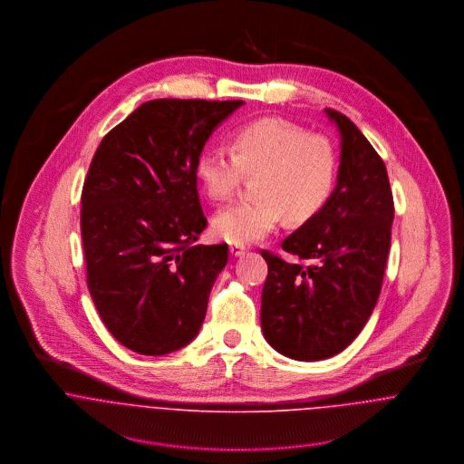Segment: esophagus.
<instances>
[{
	"label": "esophagus",
	"instance_id": "esophagus-1",
	"mask_svg": "<svg viewBox=\"0 0 464 464\" xmlns=\"http://www.w3.org/2000/svg\"><path fill=\"white\" fill-rule=\"evenodd\" d=\"M245 252H246L245 246H241V245H230V254H232V257H241V256H245Z\"/></svg>",
	"mask_w": 464,
	"mask_h": 464
}]
</instances>
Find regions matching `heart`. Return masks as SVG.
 <instances>
[{"mask_svg":"<svg viewBox=\"0 0 464 464\" xmlns=\"http://www.w3.org/2000/svg\"><path fill=\"white\" fill-rule=\"evenodd\" d=\"M197 173L205 195L216 201L232 198L245 175L256 177V198L228 205L212 219L219 239L243 246L265 239L282 214L291 223L316 216L334 191L337 155L327 137L265 118L236 130L232 150L207 146L199 153Z\"/></svg>","mask_w":464,"mask_h":464,"instance_id":"1","label":"heart"}]
</instances>
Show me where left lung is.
I'll use <instances>...</instances> for the list:
<instances>
[{
	"instance_id": "8db88e82",
	"label": "left lung",
	"mask_w": 464,
	"mask_h": 464,
	"mask_svg": "<svg viewBox=\"0 0 464 464\" xmlns=\"http://www.w3.org/2000/svg\"><path fill=\"white\" fill-rule=\"evenodd\" d=\"M341 137L337 184L325 207L287 236L285 263L261 252L266 341L295 361L343 352L366 325L381 295L395 218L386 166L343 114L325 109Z\"/></svg>"
}]
</instances>
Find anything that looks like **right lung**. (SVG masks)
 Here are the masks:
<instances>
[{
  "mask_svg": "<svg viewBox=\"0 0 464 464\" xmlns=\"http://www.w3.org/2000/svg\"><path fill=\"white\" fill-rule=\"evenodd\" d=\"M245 102L151 100L103 137L82 191L87 287L109 332L142 355L189 344L227 245H195L207 227L197 162Z\"/></svg>",
  "mask_w": 464,
  "mask_h": 464,
  "instance_id": "1",
  "label": "right lung"
}]
</instances>
